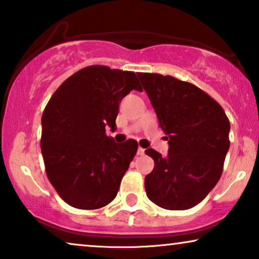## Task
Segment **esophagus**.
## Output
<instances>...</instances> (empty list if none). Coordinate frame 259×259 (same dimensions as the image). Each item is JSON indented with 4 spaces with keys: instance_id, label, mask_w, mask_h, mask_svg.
<instances>
[{
    "instance_id": "1",
    "label": "esophagus",
    "mask_w": 259,
    "mask_h": 259,
    "mask_svg": "<svg viewBox=\"0 0 259 259\" xmlns=\"http://www.w3.org/2000/svg\"><path fill=\"white\" fill-rule=\"evenodd\" d=\"M137 153L139 154V156H143V154L145 153V150L142 149V147H139V149H138V152H137Z\"/></svg>"
}]
</instances>
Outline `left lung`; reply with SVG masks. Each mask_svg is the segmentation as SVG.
Here are the masks:
<instances>
[{
  "instance_id": "left-lung-1",
  "label": "left lung",
  "mask_w": 259,
  "mask_h": 259,
  "mask_svg": "<svg viewBox=\"0 0 259 259\" xmlns=\"http://www.w3.org/2000/svg\"><path fill=\"white\" fill-rule=\"evenodd\" d=\"M169 144L167 156L153 149L145 177L149 199L170 210L200 203L217 186L230 149V121L221 106L194 84L159 73H138Z\"/></svg>"
}]
</instances>
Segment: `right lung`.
Wrapping results in <instances>:
<instances>
[{"instance_id":"1","label":"right lung","mask_w":259,"mask_h":259,"mask_svg":"<svg viewBox=\"0 0 259 259\" xmlns=\"http://www.w3.org/2000/svg\"><path fill=\"white\" fill-rule=\"evenodd\" d=\"M131 90H142L136 73L95 65L73 73L50 99L40 146L50 182L70 206L97 209L115 199L138 143H115L106 127L116 128Z\"/></svg>"}]
</instances>
